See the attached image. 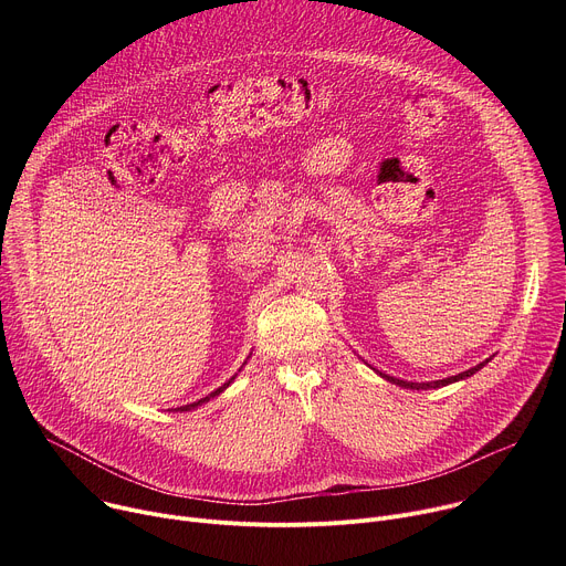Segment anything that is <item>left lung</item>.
Masks as SVG:
<instances>
[{
	"label": "left lung",
	"instance_id": "1",
	"mask_svg": "<svg viewBox=\"0 0 566 566\" xmlns=\"http://www.w3.org/2000/svg\"><path fill=\"white\" fill-rule=\"evenodd\" d=\"M491 360V358H489ZM489 360H483V363H479L476 367H472V369H468V371H461V374H457V376H450V378H443V380H432V382H410V380H400V378H394V376H387V374H380L385 380H389V382H394V385H398V387H410V389H432V387H443V385H450V382H454V380H461V378H468V376H472L474 371H479L483 365H486Z\"/></svg>",
	"mask_w": 566,
	"mask_h": 566
}]
</instances>
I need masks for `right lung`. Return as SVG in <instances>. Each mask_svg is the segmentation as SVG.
<instances>
[{
	"label": "right lung",
	"mask_w": 566,
	"mask_h": 566,
	"mask_svg": "<svg viewBox=\"0 0 566 566\" xmlns=\"http://www.w3.org/2000/svg\"><path fill=\"white\" fill-rule=\"evenodd\" d=\"M232 380H234V376H232V378H230V380H228V382H223V385H221V387H219V389H214V391H212V394H208V396H206V398H201V400H195V402H190V406H181V408H177V410H181V412H188V410H192V408H197V406H201V402H206V400H210V398H214V396H217V394H219V391H223V389H226V387H228V385H230V382H232Z\"/></svg>",
	"instance_id": "add662e5"
}]
</instances>
